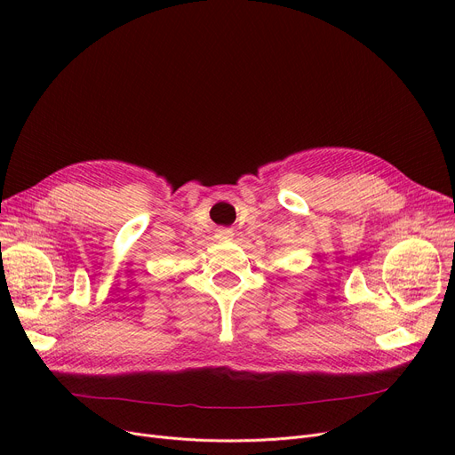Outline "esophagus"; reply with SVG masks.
I'll use <instances>...</instances> for the list:
<instances>
[{
    "instance_id": "34e87169",
    "label": "esophagus",
    "mask_w": 455,
    "mask_h": 455,
    "mask_svg": "<svg viewBox=\"0 0 455 455\" xmlns=\"http://www.w3.org/2000/svg\"><path fill=\"white\" fill-rule=\"evenodd\" d=\"M218 237H220V240H230V237H232V230L221 228V230H218Z\"/></svg>"
}]
</instances>
